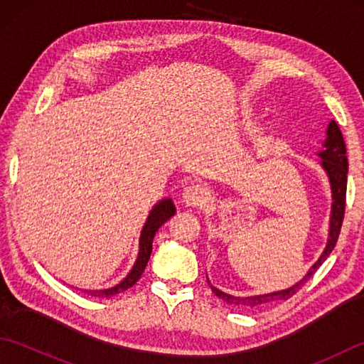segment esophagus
I'll list each match as a JSON object with an SVG mask.
<instances>
[{
	"mask_svg": "<svg viewBox=\"0 0 364 364\" xmlns=\"http://www.w3.org/2000/svg\"><path fill=\"white\" fill-rule=\"evenodd\" d=\"M183 200L188 206L202 208L210 202V192H208V188L203 186V184H191V186L184 189Z\"/></svg>",
	"mask_w": 364,
	"mask_h": 364,
	"instance_id": "obj_1",
	"label": "esophagus"
}]
</instances>
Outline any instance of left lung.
Instances as JSON below:
<instances>
[{"instance_id":"8db88e82","label":"left lung","mask_w":364,"mask_h":364,"mask_svg":"<svg viewBox=\"0 0 364 364\" xmlns=\"http://www.w3.org/2000/svg\"><path fill=\"white\" fill-rule=\"evenodd\" d=\"M323 146H326V149L319 153V156L322 158V167L330 178L331 194H333V208H331L330 235H328L330 237H328L326 250H323V253L321 255V258L314 262V266L308 270V274L304 277V280H300L297 284H294L289 289L278 291L272 294H262V296H253V297H235V296H230V294L219 291L218 288H214V286L210 284L215 296L220 297L222 300H225L227 304L242 305V306H259L274 300L291 299L294 294H296L299 289H301V286L310 280L322 262L328 258L331 250L335 249L339 233H341L343 220H344L347 170H349V162H347V154H346V142H344L341 129H339L338 123L335 120L330 122L328 129H327V141L323 144Z\"/></svg>"}]
</instances>
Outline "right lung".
Segmentation results:
<instances>
[{"mask_svg":"<svg viewBox=\"0 0 364 364\" xmlns=\"http://www.w3.org/2000/svg\"><path fill=\"white\" fill-rule=\"evenodd\" d=\"M175 214V206L172 203V200L167 198V200H162L161 203H158L156 206L153 208V211L150 213L149 219H146V223L144 225L142 230V235H141V250H139V257L136 264L133 267V270L128 274V277L123 280L122 283H119L117 286H114L111 289H103V291H86L87 294L94 297H112L115 294L123 292L125 289L131 288L141 275L144 274V270L146 267V262L150 259V255H151V244H153V237L156 235V231L159 230L161 225H164V223L172 218Z\"/></svg>","mask_w":364,"mask_h":364,"instance_id":"obj_1","label":"right lung"}]
</instances>
